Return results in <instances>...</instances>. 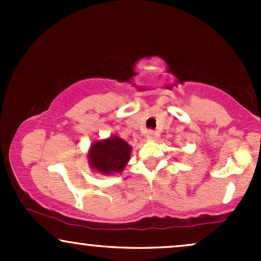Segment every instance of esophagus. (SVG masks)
<instances>
[{"label": "esophagus", "instance_id": "obj_1", "mask_svg": "<svg viewBox=\"0 0 261 261\" xmlns=\"http://www.w3.org/2000/svg\"><path fill=\"white\" fill-rule=\"evenodd\" d=\"M146 137H147L148 140H155L158 137V133L154 130H148L147 131V135H146Z\"/></svg>", "mask_w": 261, "mask_h": 261}]
</instances>
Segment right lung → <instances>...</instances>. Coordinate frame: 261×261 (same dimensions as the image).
I'll return each mask as SVG.
<instances>
[{
    "label": "right lung",
    "mask_w": 261,
    "mask_h": 261,
    "mask_svg": "<svg viewBox=\"0 0 261 261\" xmlns=\"http://www.w3.org/2000/svg\"><path fill=\"white\" fill-rule=\"evenodd\" d=\"M131 147L118 136L94 142L89 151V163L104 174L121 172L130 160Z\"/></svg>",
    "instance_id": "add662e5"
}]
</instances>
